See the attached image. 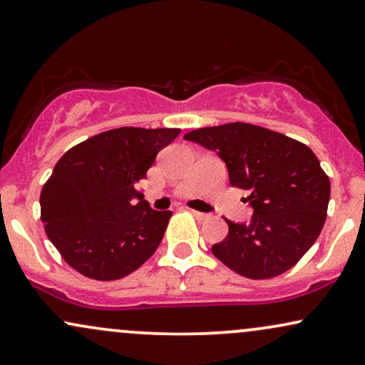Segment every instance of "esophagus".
I'll use <instances>...</instances> for the list:
<instances>
[{
	"mask_svg": "<svg viewBox=\"0 0 365 365\" xmlns=\"http://www.w3.org/2000/svg\"><path fill=\"white\" fill-rule=\"evenodd\" d=\"M191 215L197 220V222H205V220H208V215H206V213H201V211L191 210Z\"/></svg>",
	"mask_w": 365,
	"mask_h": 365,
	"instance_id": "esophagus-1",
	"label": "esophagus"
}]
</instances>
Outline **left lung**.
Instances as JSON below:
<instances>
[{"label": "left lung", "instance_id": "1", "mask_svg": "<svg viewBox=\"0 0 365 365\" xmlns=\"http://www.w3.org/2000/svg\"><path fill=\"white\" fill-rule=\"evenodd\" d=\"M220 155L230 184L247 192L250 223L227 220L228 235L211 247L217 259L249 279L289 271L309 250L327 220L330 179L304 143L257 125L197 128L184 135Z\"/></svg>", "mask_w": 365, "mask_h": 365}]
</instances>
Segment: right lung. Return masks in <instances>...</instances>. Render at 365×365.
I'll return each mask as SVG.
<instances>
[{
    "instance_id": "obj_1",
    "label": "right lung",
    "mask_w": 365,
    "mask_h": 365,
    "mask_svg": "<svg viewBox=\"0 0 365 365\" xmlns=\"http://www.w3.org/2000/svg\"><path fill=\"white\" fill-rule=\"evenodd\" d=\"M179 128L121 127L78 143L58 159L40 195L45 233L83 276L115 281L159 247L170 211H154L137 191Z\"/></svg>"
}]
</instances>
